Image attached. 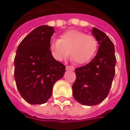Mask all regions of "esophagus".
I'll return each mask as SVG.
<instances>
[{"mask_svg":"<svg viewBox=\"0 0 130 130\" xmlns=\"http://www.w3.org/2000/svg\"><path fill=\"white\" fill-rule=\"evenodd\" d=\"M66 69H67V70L74 71V70H75V68H74V67H72V66H67V67H66Z\"/></svg>","mask_w":130,"mask_h":130,"instance_id":"esophagus-1","label":"esophagus"}]
</instances>
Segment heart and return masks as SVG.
Listing matches in <instances>:
<instances>
[{
	"instance_id": "obj_1",
	"label": "heart",
	"mask_w": 130,
	"mask_h": 130,
	"mask_svg": "<svg viewBox=\"0 0 130 130\" xmlns=\"http://www.w3.org/2000/svg\"><path fill=\"white\" fill-rule=\"evenodd\" d=\"M98 42L92 35L86 34L78 30H69L62 34L58 40L52 42L50 49L58 61L71 58L77 64L86 63L93 58L97 50Z\"/></svg>"
}]
</instances>
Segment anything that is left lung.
<instances>
[{
    "instance_id": "8db88e82",
    "label": "left lung",
    "mask_w": 130,
    "mask_h": 130,
    "mask_svg": "<svg viewBox=\"0 0 130 130\" xmlns=\"http://www.w3.org/2000/svg\"><path fill=\"white\" fill-rule=\"evenodd\" d=\"M91 32L100 44L97 53L86 66L75 69L76 80L72 86L75 100L87 106L98 105L107 97L116 63L114 44L110 38L96 28Z\"/></svg>"
}]
</instances>
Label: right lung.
I'll return each instance as SVG.
<instances>
[{
	"mask_svg": "<svg viewBox=\"0 0 130 130\" xmlns=\"http://www.w3.org/2000/svg\"><path fill=\"white\" fill-rule=\"evenodd\" d=\"M53 27L41 25L19 44L14 58V79L18 91L31 105L47 102L55 82L65 73V66L56 61L50 50Z\"/></svg>",
	"mask_w": 130,
	"mask_h": 130,
	"instance_id": "obj_1",
	"label": "right lung"
}]
</instances>
